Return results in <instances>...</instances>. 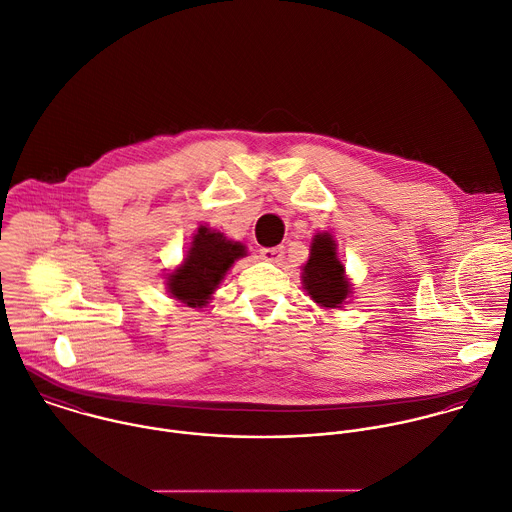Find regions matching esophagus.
<instances>
[{
  "mask_svg": "<svg viewBox=\"0 0 512 512\" xmlns=\"http://www.w3.org/2000/svg\"><path fill=\"white\" fill-rule=\"evenodd\" d=\"M283 247H265L261 249V259L269 263H279L283 259Z\"/></svg>",
  "mask_w": 512,
  "mask_h": 512,
  "instance_id": "1",
  "label": "esophagus"
}]
</instances>
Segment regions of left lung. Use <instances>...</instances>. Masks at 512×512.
Listing matches in <instances>:
<instances>
[{
    "mask_svg": "<svg viewBox=\"0 0 512 512\" xmlns=\"http://www.w3.org/2000/svg\"><path fill=\"white\" fill-rule=\"evenodd\" d=\"M303 289L318 307L342 308L352 297L354 285L338 257V243L328 231H316L310 241L308 261L301 267Z\"/></svg>",
    "mask_w": 512,
    "mask_h": 512,
    "instance_id": "8db88e82",
    "label": "left lung"
}]
</instances>
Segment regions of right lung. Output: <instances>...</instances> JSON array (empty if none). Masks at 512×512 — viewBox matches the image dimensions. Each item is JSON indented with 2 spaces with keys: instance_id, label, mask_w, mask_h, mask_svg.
Masks as SVG:
<instances>
[{
  "instance_id": "add662e5",
  "label": "right lung",
  "mask_w": 512,
  "mask_h": 512,
  "mask_svg": "<svg viewBox=\"0 0 512 512\" xmlns=\"http://www.w3.org/2000/svg\"><path fill=\"white\" fill-rule=\"evenodd\" d=\"M243 257H247V247L241 241L227 239L221 231L200 225L182 263L166 273V291L186 307L204 308L233 263Z\"/></svg>"
}]
</instances>
